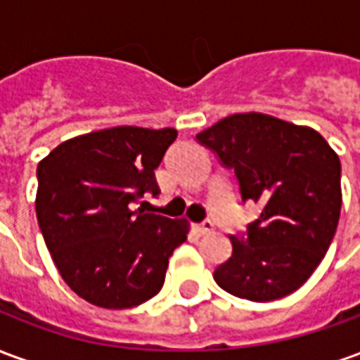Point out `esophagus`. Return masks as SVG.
<instances>
[{"instance_id": "esophagus-1", "label": "esophagus", "mask_w": 360, "mask_h": 360, "mask_svg": "<svg viewBox=\"0 0 360 360\" xmlns=\"http://www.w3.org/2000/svg\"><path fill=\"white\" fill-rule=\"evenodd\" d=\"M212 229H214V226H212L210 219H206V221H202V224H198V226H195V231L198 235H206L210 233Z\"/></svg>"}]
</instances>
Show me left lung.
<instances>
[{
    "mask_svg": "<svg viewBox=\"0 0 360 360\" xmlns=\"http://www.w3.org/2000/svg\"><path fill=\"white\" fill-rule=\"evenodd\" d=\"M196 139L239 181L243 202L260 206L247 237L216 268L224 291L255 302L293 293L330 249L341 212V162L312 127L249 111L219 119Z\"/></svg>",
    "mask_w": 360,
    "mask_h": 360,
    "instance_id": "obj_1",
    "label": "left lung"
}]
</instances>
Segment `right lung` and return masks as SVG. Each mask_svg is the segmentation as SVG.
<instances>
[{
  "label": "right lung",
  "mask_w": 360,
  "mask_h": 360,
  "mask_svg": "<svg viewBox=\"0 0 360 360\" xmlns=\"http://www.w3.org/2000/svg\"><path fill=\"white\" fill-rule=\"evenodd\" d=\"M175 129L111 127L61 142L40 160L36 218L67 285L102 309H133L162 289L188 221L133 210L156 196Z\"/></svg>",
  "instance_id": "obj_1"
}]
</instances>
